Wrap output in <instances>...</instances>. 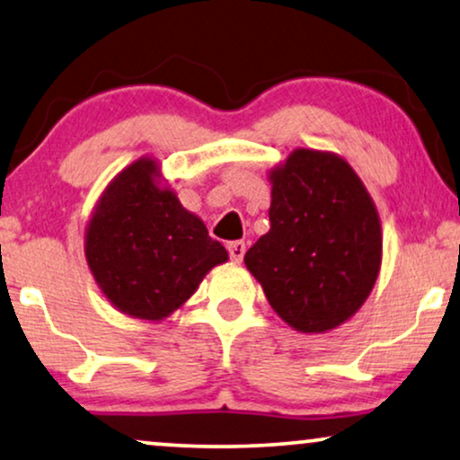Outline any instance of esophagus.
I'll return each mask as SVG.
<instances>
[{"label":"esophagus","instance_id":"esophagus-1","mask_svg":"<svg viewBox=\"0 0 460 460\" xmlns=\"http://www.w3.org/2000/svg\"><path fill=\"white\" fill-rule=\"evenodd\" d=\"M244 251H247V244H244V241H232V243H228V253L232 257V261L241 263Z\"/></svg>","mask_w":460,"mask_h":460}]
</instances>
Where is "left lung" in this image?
Masks as SVG:
<instances>
[{
	"label": "left lung",
	"mask_w": 460,
	"mask_h": 460,
	"mask_svg": "<svg viewBox=\"0 0 460 460\" xmlns=\"http://www.w3.org/2000/svg\"><path fill=\"white\" fill-rule=\"evenodd\" d=\"M270 230L244 253L272 310L299 332L337 329L360 310L381 270L375 200L343 156L295 148L270 169Z\"/></svg>",
	"instance_id": "obj_1"
}]
</instances>
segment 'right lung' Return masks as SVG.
I'll use <instances>...</instances> for the list:
<instances>
[{"label":"right lung","mask_w":460,"mask_h":460,"mask_svg":"<svg viewBox=\"0 0 460 460\" xmlns=\"http://www.w3.org/2000/svg\"><path fill=\"white\" fill-rule=\"evenodd\" d=\"M85 260L119 312L161 323L211 268L228 261L199 216L184 209L153 156H140L100 194L85 228Z\"/></svg>","instance_id":"right-lung-1"}]
</instances>
